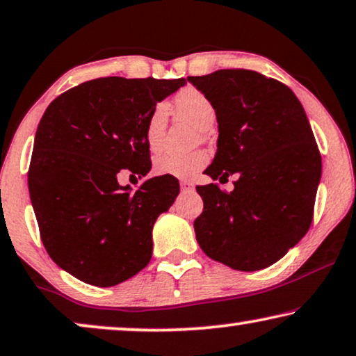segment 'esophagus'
I'll use <instances>...</instances> for the list:
<instances>
[{
  "mask_svg": "<svg viewBox=\"0 0 356 356\" xmlns=\"http://www.w3.org/2000/svg\"><path fill=\"white\" fill-rule=\"evenodd\" d=\"M181 184V191H194V184L188 181V179H183V181H179Z\"/></svg>",
  "mask_w": 356,
  "mask_h": 356,
  "instance_id": "esophagus-1",
  "label": "esophagus"
}]
</instances>
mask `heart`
Wrapping results in <instances>:
<instances>
[{"mask_svg": "<svg viewBox=\"0 0 356 356\" xmlns=\"http://www.w3.org/2000/svg\"><path fill=\"white\" fill-rule=\"evenodd\" d=\"M175 111L178 117L184 118L197 127L200 131H207L215 122V107L212 101L202 91L195 88H184L178 92L175 99ZM168 118V106L165 102H159L154 106L151 114L147 117L144 138L147 147L152 152L159 151L162 146L163 135H165ZM209 162V154L197 149L188 154H163L154 162V170L162 177H172L179 179H188L197 175Z\"/></svg>", "mask_w": 356, "mask_h": 356, "instance_id": "b5f03b06", "label": "heart"}]
</instances>
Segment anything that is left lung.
Wrapping results in <instances>:
<instances>
[{"label": "left lung", "mask_w": 356, "mask_h": 356, "mask_svg": "<svg viewBox=\"0 0 356 356\" xmlns=\"http://www.w3.org/2000/svg\"><path fill=\"white\" fill-rule=\"evenodd\" d=\"M212 101L218 143L212 179L238 175L234 189L197 186L204 210L194 221L200 249L220 264L257 271L276 264L310 229L321 154L291 88L245 69L188 76Z\"/></svg>", "instance_id": "left-lung-1"}]
</instances>
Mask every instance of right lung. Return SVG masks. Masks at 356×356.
I'll return each instance as SVG.
<instances>
[{"label":"right lung","instance_id":"right-lung-1","mask_svg":"<svg viewBox=\"0 0 356 356\" xmlns=\"http://www.w3.org/2000/svg\"><path fill=\"white\" fill-rule=\"evenodd\" d=\"M184 83L104 76L63 92L41 117L29 168L30 200L46 252L76 280L111 287L151 260L152 226L172 207L179 183L154 177L131 193L118 177L149 173L147 117Z\"/></svg>","mask_w":356,"mask_h":356}]
</instances>
